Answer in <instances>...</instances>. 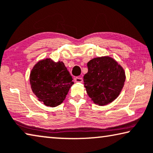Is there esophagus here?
Returning a JSON list of instances; mask_svg holds the SVG:
<instances>
[{
	"instance_id": "obj_1",
	"label": "esophagus",
	"mask_w": 153,
	"mask_h": 153,
	"mask_svg": "<svg viewBox=\"0 0 153 153\" xmlns=\"http://www.w3.org/2000/svg\"><path fill=\"white\" fill-rule=\"evenodd\" d=\"M74 81L76 83H82L83 82V79L81 77H75Z\"/></svg>"
}]
</instances>
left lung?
I'll return each instance as SVG.
<instances>
[{"instance_id": "1", "label": "left lung", "mask_w": 153, "mask_h": 153, "mask_svg": "<svg viewBox=\"0 0 153 153\" xmlns=\"http://www.w3.org/2000/svg\"><path fill=\"white\" fill-rule=\"evenodd\" d=\"M88 72L83 76L87 93L100 106L111 102L119 96L125 81V72L109 57H96L88 63Z\"/></svg>"}]
</instances>
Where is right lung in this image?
<instances>
[{
  "mask_svg": "<svg viewBox=\"0 0 153 153\" xmlns=\"http://www.w3.org/2000/svg\"><path fill=\"white\" fill-rule=\"evenodd\" d=\"M32 91L46 106L55 107L65 100L74 82L62 62L46 59L37 62L30 72Z\"/></svg>",
  "mask_w": 153,
  "mask_h": 153,
  "instance_id": "obj_1",
  "label": "right lung"
}]
</instances>
